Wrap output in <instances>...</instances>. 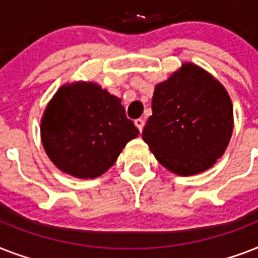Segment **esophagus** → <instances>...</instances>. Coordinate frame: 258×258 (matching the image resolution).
Segmentation results:
<instances>
[{
  "label": "esophagus",
  "instance_id": "34e87169",
  "mask_svg": "<svg viewBox=\"0 0 258 258\" xmlns=\"http://www.w3.org/2000/svg\"><path fill=\"white\" fill-rule=\"evenodd\" d=\"M134 123H135V125L138 127V130H139V131L142 133V130H143V127H145V120L139 117V119H137V120L134 121Z\"/></svg>",
  "mask_w": 258,
  "mask_h": 258
}]
</instances>
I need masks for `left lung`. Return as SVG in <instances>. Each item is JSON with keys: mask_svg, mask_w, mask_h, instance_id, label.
Returning a JSON list of instances; mask_svg holds the SVG:
<instances>
[{"mask_svg": "<svg viewBox=\"0 0 258 258\" xmlns=\"http://www.w3.org/2000/svg\"><path fill=\"white\" fill-rule=\"evenodd\" d=\"M153 115L142 138L163 167L176 175L206 171L224 155L233 134V104L208 71L183 62L154 89Z\"/></svg>", "mask_w": 258, "mask_h": 258, "instance_id": "left-lung-1", "label": "left lung"}]
</instances>
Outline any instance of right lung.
I'll return each instance as SVG.
<instances>
[{
  "mask_svg": "<svg viewBox=\"0 0 258 258\" xmlns=\"http://www.w3.org/2000/svg\"><path fill=\"white\" fill-rule=\"evenodd\" d=\"M40 131L52 163L79 179L104 174L139 134L120 99L92 82L60 87L42 113Z\"/></svg>",
  "mask_w": 258,
  "mask_h": 258,
  "instance_id": "right-lung-1",
  "label": "right lung"
}]
</instances>
